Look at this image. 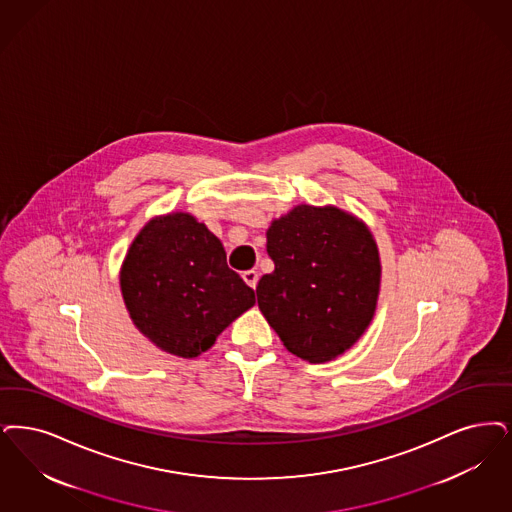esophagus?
<instances>
[{"label":"esophagus","instance_id":"34e87169","mask_svg":"<svg viewBox=\"0 0 512 512\" xmlns=\"http://www.w3.org/2000/svg\"><path fill=\"white\" fill-rule=\"evenodd\" d=\"M242 278H244V282H246L247 286L251 287V289L257 287V282H259L257 270H246V272L242 274Z\"/></svg>","mask_w":512,"mask_h":512}]
</instances>
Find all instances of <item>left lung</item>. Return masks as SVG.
I'll use <instances>...</instances> for the list:
<instances>
[{
    "instance_id": "8db88e82",
    "label": "left lung",
    "mask_w": 512,
    "mask_h": 512,
    "mask_svg": "<svg viewBox=\"0 0 512 512\" xmlns=\"http://www.w3.org/2000/svg\"><path fill=\"white\" fill-rule=\"evenodd\" d=\"M274 272L257 286V303L284 347L320 364L337 358L375 314L381 261L368 226L347 211L297 205L266 230Z\"/></svg>"
}]
</instances>
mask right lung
Instances as JSON below:
<instances>
[{
  "label": "right lung",
  "mask_w": 512,
  "mask_h": 512,
  "mask_svg": "<svg viewBox=\"0 0 512 512\" xmlns=\"http://www.w3.org/2000/svg\"><path fill=\"white\" fill-rule=\"evenodd\" d=\"M133 324L154 345L196 358L247 308L255 293L226 265L221 240L188 213L143 226L120 272Z\"/></svg>",
  "instance_id": "obj_1"
}]
</instances>
